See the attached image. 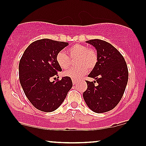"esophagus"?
Segmentation results:
<instances>
[{"label":"esophagus","mask_w":146,"mask_h":146,"mask_svg":"<svg viewBox=\"0 0 146 146\" xmlns=\"http://www.w3.org/2000/svg\"><path fill=\"white\" fill-rule=\"evenodd\" d=\"M76 82H77V81H76V79H72V83L74 85H75V84H76Z\"/></svg>","instance_id":"34e87169"}]
</instances>
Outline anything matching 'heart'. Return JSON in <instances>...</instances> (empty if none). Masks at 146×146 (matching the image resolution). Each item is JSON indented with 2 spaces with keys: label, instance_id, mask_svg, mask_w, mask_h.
I'll list each match as a JSON object with an SVG mask.
<instances>
[{
  "label": "heart",
  "instance_id": "1",
  "mask_svg": "<svg viewBox=\"0 0 146 146\" xmlns=\"http://www.w3.org/2000/svg\"><path fill=\"white\" fill-rule=\"evenodd\" d=\"M66 53L71 58L76 57L75 64L77 66L68 69L64 72L65 76L72 79H78L84 76L87 73L88 70L93 69L98 62L96 51L93 48H87L84 45L74 44L67 48ZM65 53L60 51L56 56L58 65L64 70L68 68L70 65V58Z\"/></svg>",
  "mask_w": 146,
  "mask_h": 146
}]
</instances>
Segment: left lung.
<instances>
[{
  "label": "left lung",
  "instance_id": "obj_1",
  "mask_svg": "<svg viewBox=\"0 0 146 146\" xmlns=\"http://www.w3.org/2000/svg\"><path fill=\"white\" fill-rule=\"evenodd\" d=\"M86 42L95 46L98 54L96 65L86 81L88 88L83 93L86 104L95 113L112 110L123 98L128 81V69L122 54L109 42L95 39ZM97 82L98 85L94 86Z\"/></svg>",
  "mask_w": 146,
  "mask_h": 146
}]
</instances>
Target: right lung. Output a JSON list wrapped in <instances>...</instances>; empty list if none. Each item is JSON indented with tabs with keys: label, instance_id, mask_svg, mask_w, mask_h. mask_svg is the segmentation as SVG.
<instances>
[{
	"label": "right lung",
	"instance_id": "add662e5",
	"mask_svg": "<svg viewBox=\"0 0 146 146\" xmlns=\"http://www.w3.org/2000/svg\"><path fill=\"white\" fill-rule=\"evenodd\" d=\"M67 45V42L49 39L37 40L28 46L20 60V84L26 96L38 110H56L72 87V81L68 76L51 81L58 76V72L62 71L56 62V56Z\"/></svg>",
	"mask_w": 146,
	"mask_h": 146
}]
</instances>
